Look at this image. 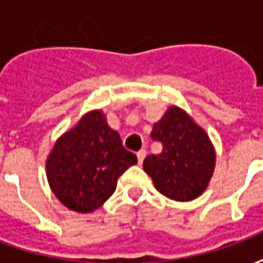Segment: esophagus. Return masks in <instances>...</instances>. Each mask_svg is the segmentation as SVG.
I'll use <instances>...</instances> for the list:
<instances>
[{
	"label": "esophagus",
	"instance_id": "esophagus-1",
	"mask_svg": "<svg viewBox=\"0 0 263 263\" xmlns=\"http://www.w3.org/2000/svg\"><path fill=\"white\" fill-rule=\"evenodd\" d=\"M137 156H138V162H139V165H141V163L143 162V159H145V156H146V151H145V149H141V151L137 154Z\"/></svg>",
	"mask_w": 263,
	"mask_h": 263
}]
</instances>
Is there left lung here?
<instances>
[{
    "label": "left lung",
    "instance_id": "1",
    "mask_svg": "<svg viewBox=\"0 0 263 263\" xmlns=\"http://www.w3.org/2000/svg\"><path fill=\"white\" fill-rule=\"evenodd\" d=\"M154 141L162 143L159 155L143 160V171L156 190L176 201H190L203 193L215 166V152L209 135L183 109L171 107L154 124Z\"/></svg>",
    "mask_w": 263,
    "mask_h": 263
}]
</instances>
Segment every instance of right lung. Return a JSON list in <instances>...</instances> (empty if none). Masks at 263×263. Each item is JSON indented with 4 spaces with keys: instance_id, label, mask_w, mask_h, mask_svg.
<instances>
[{
    "instance_id": "add662e5",
    "label": "right lung",
    "mask_w": 263,
    "mask_h": 263,
    "mask_svg": "<svg viewBox=\"0 0 263 263\" xmlns=\"http://www.w3.org/2000/svg\"><path fill=\"white\" fill-rule=\"evenodd\" d=\"M138 163L101 111L86 114L59 138L46 162L49 184L70 210L91 213L108 200L124 172Z\"/></svg>"
}]
</instances>
